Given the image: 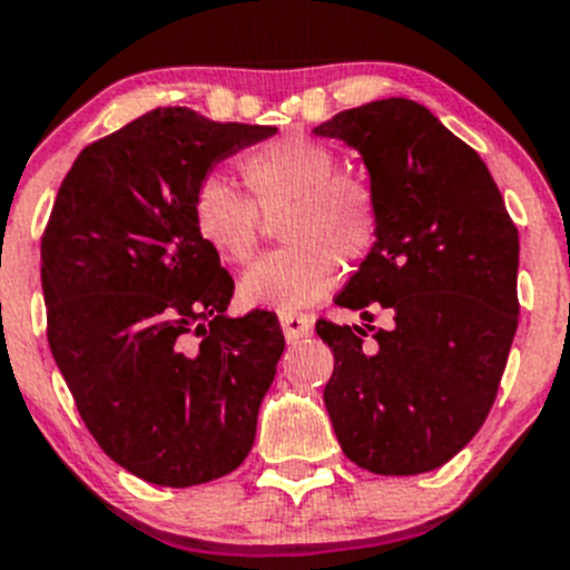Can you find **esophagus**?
Segmentation results:
<instances>
[{
  "instance_id": "esophagus-1",
  "label": "esophagus",
  "mask_w": 570,
  "mask_h": 570,
  "mask_svg": "<svg viewBox=\"0 0 570 570\" xmlns=\"http://www.w3.org/2000/svg\"><path fill=\"white\" fill-rule=\"evenodd\" d=\"M281 328H284V336L289 342L303 340V336L312 334L314 320L308 314H297V312H284L281 314Z\"/></svg>"
}]
</instances>
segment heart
Here are the masks:
<instances>
[{
  "mask_svg": "<svg viewBox=\"0 0 570 570\" xmlns=\"http://www.w3.org/2000/svg\"><path fill=\"white\" fill-rule=\"evenodd\" d=\"M334 147L308 136H284L247 153L239 164L247 198L219 175L191 195V225L203 245L225 264H247L264 234V217H278L289 242L258 258L239 281L250 308L295 312L323 301L342 275L358 267L381 239V200L364 175L340 173Z\"/></svg>",
  "mask_w": 570,
  "mask_h": 570,
  "instance_id": "1",
  "label": "heart"
}]
</instances>
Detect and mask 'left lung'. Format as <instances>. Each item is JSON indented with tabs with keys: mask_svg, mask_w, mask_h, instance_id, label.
Masks as SVG:
<instances>
[{
	"mask_svg": "<svg viewBox=\"0 0 570 570\" xmlns=\"http://www.w3.org/2000/svg\"><path fill=\"white\" fill-rule=\"evenodd\" d=\"M362 153L381 239L336 295L364 325L320 320L334 353L323 401L351 462L381 476L460 454L499 392L518 328V228L479 153L403 97L314 127ZM391 314L386 330L374 312Z\"/></svg>",
	"mask_w": 570,
	"mask_h": 570,
	"instance_id": "1",
	"label": "left lung"
}]
</instances>
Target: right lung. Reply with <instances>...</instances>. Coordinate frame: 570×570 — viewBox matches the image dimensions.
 <instances>
[{
	"mask_svg": "<svg viewBox=\"0 0 570 570\" xmlns=\"http://www.w3.org/2000/svg\"><path fill=\"white\" fill-rule=\"evenodd\" d=\"M269 125L156 108L77 156L41 239L47 340L99 449L161 488L236 471L284 353L278 317H228L234 278L191 225L208 169Z\"/></svg>",
	"mask_w": 570,
	"mask_h": 570,
	"instance_id": "1",
	"label": "right lung"
}]
</instances>
